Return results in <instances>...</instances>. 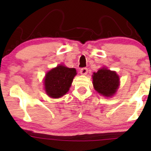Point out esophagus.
Listing matches in <instances>:
<instances>
[{"label": "esophagus", "mask_w": 151, "mask_h": 151, "mask_svg": "<svg viewBox=\"0 0 151 151\" xmlns=\"http://www.w3.org/2000/svg\"><path fill=\"white\" fill-rule=\"evenodd\" d=\"M88 72V69L86 68V67H84V68H81L80 70V73L82 75H86Z\"/></svg>", "instance_id": "34e87169"}]
</instances>
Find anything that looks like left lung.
Masks as SVG:
<instances>
[{"label": "left lung", "instance_id": "obj_1", "mask_svg": "<svg viewBox=\"0 0 151 151\" xmlns=\"http://www.w3.org/2000/svg\"><path fill=\"white\" fill-rule=\"evenodd\" d=\"M94 89L106 97H110L116 92L119 86V77L115 71L102 68L92 75Z\"/></svg>", "mask_w": 151, "mask_h": 151}]
</instances>
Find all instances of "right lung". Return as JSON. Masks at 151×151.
Listing matches in <instances>:
<instances>
[{"label": "right lung", "instance_id": "add662e5", "mask_svg": "<svg viewBox=\"0 0 151 151\" xmlns=\"http://www.w3.org/2000/svg\"><path fill=\"white\" fill-rule=\"evenodd\" d=\"M77 74L74 68L60 65L46 74L44 79L45 90L50 97L58 99L64 96L70 89Z\"/></svg>", "mask_w": 151, "mask_h": 151}]
</instances>
